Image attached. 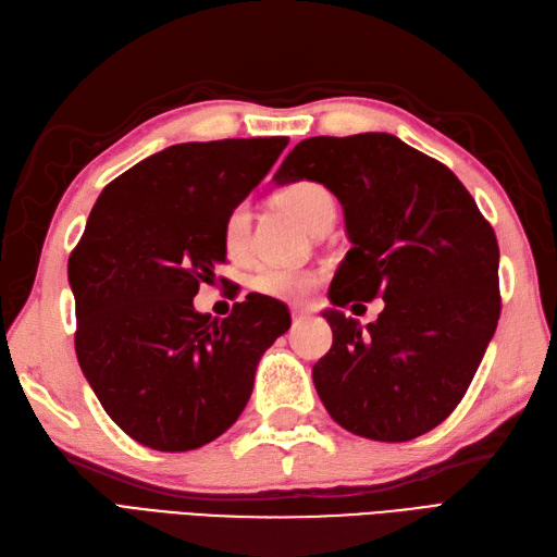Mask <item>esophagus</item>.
<instances>
[{"label":"esophagus","mask_w":557,"mask_h":557,"mask_svg":"<svg viewBox=\"0 0 557 557\" xmlns=\"http://www.w3.org/2000/svg\"><path fill=\"white\" fill-rule=\"evenodd\" d=\"M309 319V314L305 309H293V321L295 323H302V321H307Z\"/></svg>","instance_id":"esophagus-1"}]
</instances>
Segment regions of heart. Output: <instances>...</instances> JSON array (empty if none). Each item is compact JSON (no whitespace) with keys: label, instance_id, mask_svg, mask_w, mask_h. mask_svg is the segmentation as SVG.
<instances>
[{"label":"heart","instance_id":"b5f03b06","mask_svg":"<svg viewBox=\"0 0 557 557\" xmlns=\"http://www.w3.org/2000/svg\"><path fill=\"white\" fill-rule=\"evenodd\" d=\"M278 200L283 208H288L297 220H300L307 228H314L335 216V200L333 194L319 182H295L288 184L278 194ZM248 234H250V208L246 202H238L224 216L222 226V240L224 250L228 257H240L243 250L248 246ZM317 286V276L309 274V271H293V269H278V267H264L255 274L252 288L264 295L274 297V300H286V302H302L309 297L311 288Z\"/></svg>","mask_w":557,"mask_h":557}]
</instances>
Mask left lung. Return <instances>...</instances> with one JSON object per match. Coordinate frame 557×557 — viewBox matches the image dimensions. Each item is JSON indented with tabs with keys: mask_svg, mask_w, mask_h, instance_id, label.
<instances>
[{
	"mask_svg": "<svg viewBox=\"0 0 557 557\" xmlns=\"http://www.w3.org/2000/svg\"><path fill=\"white\" fill-rule=\"evenodd\" d=\"M276 184L319 182L341 200L351 248L323 317L333 347L314 363L337 425L375 442L437 428L470 387L494 337L498 243L458 176L385 132L297 144ZM383 296L361 330L341 306Z\"/></svg>",
	"mask_w": 557,
	"mask_h": 557,
	"instance_id": "1",
	"label": "left lung"
}]
</instances>
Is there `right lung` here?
<instances>
[{
    "label": "right lung",
    "mask_w": 557,
    "mask_h": 557,
    "mask_svg": "<svg viewBox=\"0 0 557 557\" xmlns=\"http://www.w3.org/2000/svg\"><path fill=\"white\" fill-rule=\"evenodd\" d=\"M288 137L174 144L108 184L67 260L75 351L94 395L132 440L191 451L232 428L290 314L250 293L224 321L194 297L226 260L224 216Z\"/></svg>",
    "instance_id": "obj_1"
}]
</instances>
